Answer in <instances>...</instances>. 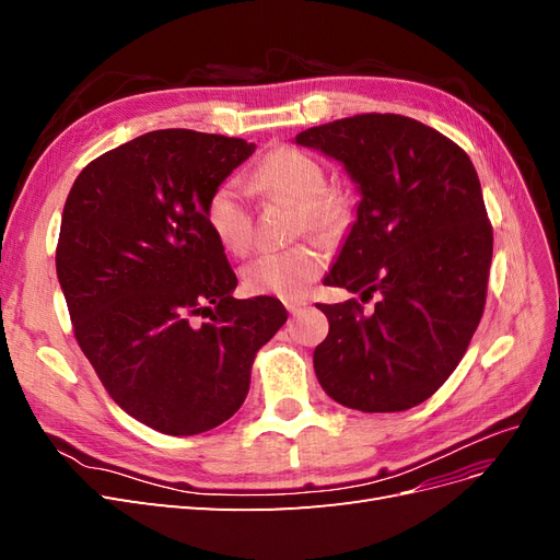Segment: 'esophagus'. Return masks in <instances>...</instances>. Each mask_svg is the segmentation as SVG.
I'll list each match as a JSON object with an SVG mask.
<instances>
[{
  "mask_svg": "<svg viewBox=\"0 0 560 560\" xmlns=\"http://www.w3.org/2000/svg\"><path fill=\"white\" fill-rule=\"evenodd\" d=\"M284 308L290 311V315H296V313H301L303 308H306V301H301V299H292V301H284Z\"/></svg>",
  "mask_w": 560,
  "mask_h": 560,
  "instance_id": "obj_1",
  "label": "esophagus"
}]
</instances>
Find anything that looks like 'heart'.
Returning <instances> with one entry per match:
<instances>
[{
    "instance_id": "1",
    "label": "heart",
    "mask_w": 560,
    "mask_h": 560,
    "mask_svg": "<svg viewBox=\"0 0 560 560\" xmlns=\"http://www.w3.org/2000/svg\"><path fill=\"white\" fill-rule=\"evenodd\" d=\"M254 191L278 196L299 206V231L329 233L346 217V200L327 191V173L322 163L294 147H280L247 177ZM206 222L214 238L235 257L252 249V217L247 191L238 179L219 182L206 200ZM327 254L317 243H301L290 249L266 252L243 268V284L252 294L301 299L319 278Z\"/></svg>"
}]
</instances>
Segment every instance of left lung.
<instances>
[{
    "label": "left lung",
    "instance_id": "1",
    "mask_svg": "<svg viewBox=\"0 0 560 560\" xmlns=\"http://www.w3.org/2000/svg\"><path fill=\"white\" fill-rule=\"evenodd\" d=\"M294 142L343 163L360 191L325 284L381 296L371 315L354 299L319 303L329 334L313 352L317 381L348 409H411L453 374L483 315L493 229L477 171L442 132L399 114L338 118Z\"/></svg>",
    "mask_w": 560,
    "mask_h": 560
}]
</instances>
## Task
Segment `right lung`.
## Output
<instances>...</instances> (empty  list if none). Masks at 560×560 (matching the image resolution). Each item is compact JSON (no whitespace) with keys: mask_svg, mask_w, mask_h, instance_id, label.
<instances>
[{"mask_svg":"<svg viewBox=\"0 0 560 560\" xmlns=\"http://www.w3.org/2000/svg\"><path fill=\"white\" fill-rule=\"evenodd\" d=\"M252 154L241 138L154 130L91 161L65 202L56 270L79 348L109 397L163 434L238 411L254 354L287 322L273 296H233L202 210Z\"/></svg>","mask_w":560,"mask_h":560,"instance_id":"right-lung-1","label":"right lung"}]
</instances>
